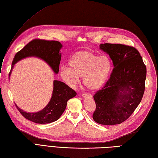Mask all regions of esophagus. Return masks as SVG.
<instances>
[{
  "label": "esophagus",
  "instance_id": "1",
  "mask_svg": "<svg viewBox=\"0 0 158 158\" xmlns=\"http://www.w3.org/2000/svg\"><path fill=\"white\" fill-rule=\"evenodd\" d=\"M82 97H92V96L90 93H88V92H84V93L82 94Z\"/></svg>",
  "mask_w": 158,
  "mask_h": 158
}]
</instances>
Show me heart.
<instances>
[{
  "mask_svg": "<svg viewBox=\"0 0 158 158\" xmlns=\"http://www.w3.org/2000/svg\"><path fill=\"white\" fill-rule=\"evenodd\" d=\"M69 67H61L60 76L64 81L70 86L83 78L85 86L92 90H97L105 84L112 71L113 64L109 57L98 56L93 52L79 51L74 53L69 60Z\"/></svg>",
  "mask_w": 158,
  "mask_h": 158,
  "instance_id": "b5f03b06",
  "label": "heart"
}]
</instances>
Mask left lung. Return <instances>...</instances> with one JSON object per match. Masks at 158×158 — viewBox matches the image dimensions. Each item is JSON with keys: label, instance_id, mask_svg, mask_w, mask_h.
I'll list each match as a JSON object with an SVG mask.
<instances>
[{"label": "left lung", "instance_id": "obj_1", "mask_svg": "<svg viewBox=\"0 0 158 158\" xmlns=\"http://www.w3.org/2000/svg\"><path fill=\"white\" fill-rule=\"evenodd\" d=\"M100 48L109 55L114 68L105 86L93 96L96 109L92 118L101 125L121 124L141 101L146 66L139 52L132 46L106 43L101 44Z\"/></svg>", "mask_w": 158, "mask_h": 158}]
</instances>
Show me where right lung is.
Segmentation results:
<instances>
[{
	"instance_id": "right-lung-1",
	"label": "right lung",
	"mask_w": 158,
	"mask_h": 158,
	"mask_svg": "<svg viewBox=\"0 0 158 158\" xmlns=\"http://www.w3.org/2000/svg\"><path fill=\"white\" fill-rule=\"evenodd\" d=\"M62 45L59 41L34 39L19 51L13 60V65L20 60L28 56H36L43 59L57 74L61 60L60 49ZM10 72L9 73V76ZM76 92L63 82L54 80L52 97L48 105L37 113H29L21 110L15 105L18 110L25 118L39 124H46L57 121L66 108L69 99L74 97Z\"/></svg>"
}]
</instances>
